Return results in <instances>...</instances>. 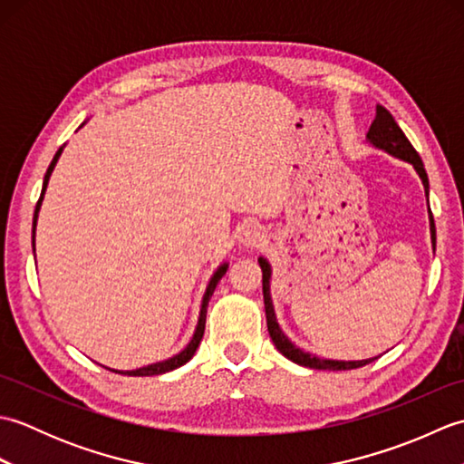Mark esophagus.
I'll return each mask as SVG.
<instances>
[{
  "label": "esophagus",
  "mask_w": 464,
  "mask_h": 464,
  "mask_svg": "<svg viewBox=\"0 0 464 464\" xmlns=\"http://www.w3.org/2000/svg\"><path fill=\"white\" fill-rule=\"evenodd\" d=\"M263 239H265V231L259 225H247L239 233V241L245 245V247H257Z\"/></svg>",
  "instance_id": "34e87169"
}]
</instances>
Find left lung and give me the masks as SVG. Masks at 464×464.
Segmentation results:
<instances>
[{
	"instance_id": "left-lung-1",
	"label": "left lung",
	"mask_w": 464,
	"mask_h": 464,
	"mask_svg": "<svg viewBox=\"0 0 464 464\" xmlns=\"http://www.w3.org/2000/svg\"><path fill=\"white\" fill-rule=\"evenodd\" d=\"M367 140H369V143L377 147V150L395 155V157H399V160L407 161L415 167V171L422 179V185H425V193L429 197V177L425 171V165H422V161H420V155L415 151V147L411 145L407 135L402 133V130L395 121V117L384 110L382 105H377V115H374V120L369 127ZM430 239H432V247H435L437 235H435V221H432V215H430ZM259 265L263 271V301H265V314H267V329H269L271 341L275 343V347H277V351L283 353L285 357L293 362L301 364V367L321 369V371L359 369V367H364V364H369L377 359L374 357V359H364V361H331V359H319V357H314V354H309V353L301 351L299 347H295V344L287 339V334L281 331L277 317H275V309L271 303V285H269L271 283V265L267 259H263V257H259Z\"/></svg>"
}]
</instances>
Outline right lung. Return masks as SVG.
Instances as JSON below:
<instances>
[{
  "instance_id": "right-lung-1",
  "label": "right lung",
  "mask_w": 464,
  "mask_h": 464,
  "mask_svg": "<svg viewBox=\"0 0 464 464\" xmlns=\"http://www.w3.org/2000/svg\"><path fill=\"white\" fill-rule=\"evenodd\" d=\"M62 151H63V147H59L57 153L53 155V161L49 163V167H47V173H45V177H44L42 195H39V201H37V205H35V213H34V229H32V233H34V235H32L34 251H35V225H37V213H39V209H42V201H44V195H45V189H47L49 177H52V171H53V167H55V163H57V160H59V155H62ZM227 267H229V265L223 263L221 267L213 273V277H211L209 285H207L205 295H203V303H201L199 321H197V329H195V333H193V339L189 341V344H187V347H185L181 353L173 354L171 359H165V361H160V362L147 364V367L135 369V371H115V369H110V371H113V372H120V374H130V377H151V374H163V372H169V371H173V369H177V367H181V364H185L187 361H189V359L193 357V354H195L197 347H199L201 339H203V333H205V317H207V304H209V299H211V295H213V291H215V287H217V283L221 281V277L225 275Z\"/></svg>"
}]
</instances>
